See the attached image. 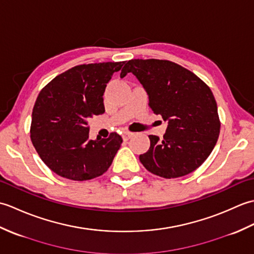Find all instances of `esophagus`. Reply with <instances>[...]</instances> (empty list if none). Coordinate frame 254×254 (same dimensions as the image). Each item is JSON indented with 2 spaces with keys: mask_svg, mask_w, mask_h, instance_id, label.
<instances>
[{
  "mask_svg": "<svg viewBox=\"0 0 254 254\" xmlns=\"http://www.w3.org/2000/svg\"><path fill=\"white\" fill-rule=\"evenodd\" d=\"M133 136V133H131V132H123L122 133V137H123V141H128V139H130L131 137Z\"/></svg>",
  "mask_w": 254,
  "mask_h": 254,
  "instance_id": "obj_1",
  "label": "esophagus"
}]
</instances>
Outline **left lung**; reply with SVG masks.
Instances as JSON below:
<instances>
[{"label":"left lung","instance_id":"8db88e82","mask_svg":"<svg viewBox=\"0 0 254 254\" xmlns=\"http://www.w3.org/2000/svg\"><path fill=\"white\" fill-rule=\"evenodd\" d=\"M133 73L147 91L149 107L168 122L164 138L149 135L139 155L152 174L171 179L191 174L216 145L220 131L217 104L208 86L179 64L157 59L127 62L121 76Z\"/></svg>","mask_w":254,"mask_h":254}]
</instances>
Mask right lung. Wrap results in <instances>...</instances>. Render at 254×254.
<instances>
[{
  "instance_id": "add662e5",
  "label": "right lung",
  "mask_w": 254,
  "mask_h": 254,
  "mask_svg": "<svg viewBox=\"0 0 254 254\" xmlns=\"http://www.w3.org/2000/svg\"><path fill=\"white\" fill-rule=\"evenodd\" d=\"M126 62L76 65L58 75L38 95L30 138L41 160L58 176L86 181L104 175L121 147L122 137L89 138L87 120L105 112L104 93L112 74Z\"/></svg>"
}]
</instances>
